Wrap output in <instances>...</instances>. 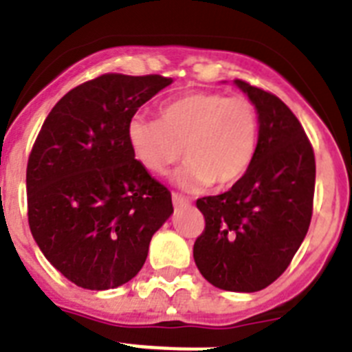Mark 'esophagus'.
<instances>
[{
    "mask_svg": "<svg viewBox=\"0 0 352 352\" xmlns=\"http://www.w3.org/2000/svg\"><path fill=\"white\" fill-rule=\"evenodd\" d=\"M173 204H174V206H186V204H190V201H188L185 195L176 194V192H174V194H173Z\"/></svg>",
    "mask_w": 352,
    "mask_h": 352,
    "instance_id": "esophagus-1",
    "label": "esophagus"
}]
</instances>
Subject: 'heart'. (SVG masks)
Listing matches in <instances>:
<instances>
[{
	"mask_svg": "<svg viewBox=\"0 0 352 352\" xmlns=\"http://www.w3.org/2000/svg\"><path fill=\"white\" fill-rule=\"evenodd\" d=\"M126 141L139 166L166 174L182 158L176 176L185 188L210 183L227 188L250 169L259 141L256 105L245 96L188 93L160 107V120L135 114L126 125Z\"/></svg>",
	"mask_w": 352,
	"mask_h": 352,
	"instance_id": "obj_1",
	"label": "heart"
}]
</instances>
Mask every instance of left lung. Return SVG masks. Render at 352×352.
<instances>
[{
    "label": "left lung",
    "instance_id": "left-lung-1",
    "mask_svg": "<svg viewBox=\"0 0 352 352\" xmlns=\"http://www.w3.org/2000/svg\"><path fill=\"white\" fill-rule=\"evenodd\" d=\"M256 105L259 141L250 169L231 190L197 199L201 275L223 291L256 292L287 270L312 220L316 157L303 126L276 95L234 80Z\"/></svg>",
    "mask_w": 352,
    "mask_h": 352
}]
</instances>
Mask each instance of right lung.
I'll return each mask as SVG.
<instances>
[{
	"instance_id": "add662e5",
	"label": "right lung",
	"mask_w": 352,
	"mask_h": 352,
	"mask_svg": "<svg viewBox=\"0 0 352 352\" xmlns=\"http://www.w3.org/2000/svg\"><path fill=\"white\" fill-rule=\"evenodd\" d=\"M170 82L104 74L70 89L40 129L28 158V222L43 256L79 287L132 280L173 213L170 192L126 141L138 109Z\"/></svg>"
}]
</instances>
